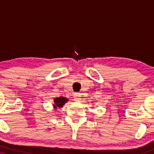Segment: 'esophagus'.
I'll list each match as a JSON object with an SVG mask.
<instances>
[{
  "label": "esophagus",
  "instance_id": "34e87169",
  "mask_svg": "<svg viewBox=\"0 0 154 154\" xmlns=\"http://www.w3.org/2000/svg\"><path fill=\"white\" fill-rule=\"evenodd\" d=\"M80 93H74V100L75 101H80Z\"/></svg>",
  "mask_w": 154,
  "mask_h": 154
}]
</instances>
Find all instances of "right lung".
Returning a JSON list of instances; mask_svg holds the SVG:
<instances>
[{"label": "right lung", "instance_id": "add662e5", "mask_svg": "<svg viewBox=\"0 0 154 154\" xmlns=\"http://www.w3.org/2000/svg\"><path fill=\"white\" fill-rule=\"evenodd\" d=\"M68 98L63 96L59 97V98H55L54 100H53V101H54L53 105V108L56 110V109H58V107H62L65 103L68 102Z\"/></svg>", "mask_w": 154, "mask_h": 154}]
</instances>
